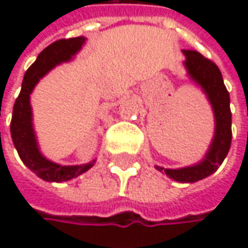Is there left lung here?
<instances>
[{
  "instance_id": "obj_1",
  "label": "left lung",
  "mask_w": 248,
  "mask_h": 248,
  "mask_svg": "<svg viewBox=\"0 0 248 248\" xmlns=\"http://www.w3.org/2000/svg\"><path fill=\"white\" fill-rule=\"evenodd\" d=\"M185 56V70L188 77L202 90L211 105L214 113V136L204 155V158L185 168H164L155 167L159 172L167 173L176 182H197L214 173L225 159L231 146V110H230V94L224 86L223 76L220 69L202 54L194 50H182Z\"/></svg>"
}]
</instances>
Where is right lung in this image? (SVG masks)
<instances>
[{
  "label": "right lung",
  "instance_id": "right-lung-1",
  "mask_svg": "<svg viewBox=\"0 0 248 248\" xmlns=\"http://www.w3.org/2000/svg\"><path fill=\"white\" fill-rule=\"evenodd\" d=\"M86 43V37L80 35L69 40H59L44 48L37 60L25 72L21 92L14 103L13 119H11V138L14 146L24 162L38 178L47 182H64L89 171L96 159L81 164V165H60L47 159L38 146L37 135L32 124V109L30 103V96L40 81L50 70L62 63L70 62L81 50Z\"/></svg>",
  "mask_w": 248,
  "mask_h": 248
}]
</instances>
